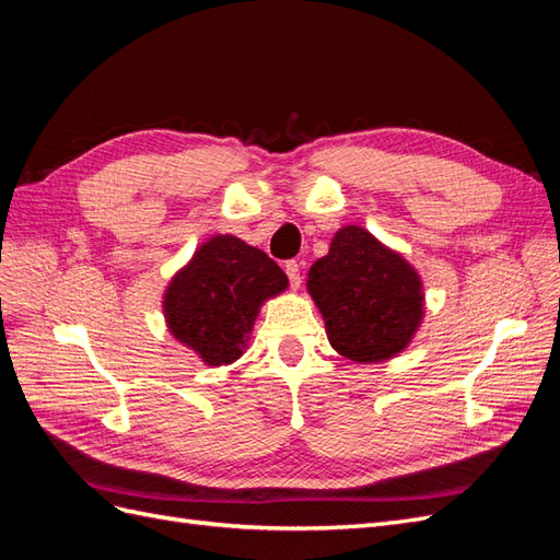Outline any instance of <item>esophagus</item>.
<instances>
[{
	"mask_svg": "<svg viewBox=\"0 0 560 560\" xmlns=\"http://www.w3.org/2000/svg\"><path fill=\"white\" fill-rule=\"evenodd\" d=\"M284 273H287V278H290V284L296 290V287L301 284V268H299V264L296 261H287L284 264Z\"/></svg>",
	"mask_w": 560,
	"mask_h": 560,
	"instance_id": "esophagus-1",
	"label": "esophagus"
}]
</instances>
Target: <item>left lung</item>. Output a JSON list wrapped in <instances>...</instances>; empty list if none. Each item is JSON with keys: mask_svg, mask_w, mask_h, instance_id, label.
I'll use <instances>...</instances> for the list:
<instances>
[{"mask_svg": "<svg viewBox=\"0 0 560 560\" xmlns=\"http://www.w3.org/2000/svg\"><path fill=\"white\" fill-rule=\"evenodd\" d=\"M308 292L329 343L352 362H381L409 346L422 317V284L397 252L360 226L334 235L308 270Z\"/></svg>", "mask_w": 560, "mask_h": 560, "instance_id": "8db88e82", "label": "left lung"}]
</instances>
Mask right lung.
Returning a JSON list of instances; mask_svg holds the SVG:
<instances>
[{
  "instance_id": "obj_1",
  "label": "right lung",
  "mask_w": 560,
  "mask_h": 560,
  "mask_svg": "<svg viewBox=\"0 0 560 560\" xmlns=\"http://www.w3.org/2000/svg\"><path fill=\"white\" fill-rule=\"evenodd\" d=\"M284 287L287 276L266 252L214 235L167 287V327L206 364H231L243 354L261 303Z\"/></svg>"
}]
</instances>
